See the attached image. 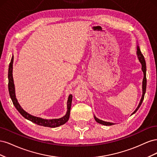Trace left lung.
Here are the masks:
<instances>
[{
    "instance_id": "8db88e82",
    "label": "left lung",
    "mask_w": 157,
    "mask_h": 157,
    "mask_svg": "<svg viewBox=\"0 0 157 157\" xmlns=\"http://www.w3.org/2000/svg\"><path fill=\"white\" fill-rule=\"evenodd\" d=\"M137 56H138V59L140 61V63H141L142 65V67H141V69L142 71H143L144 72V79H143V87H142V88H143V95H142V97H141V101L139 103L138 106H137V107L136 108V110L134 111V112L133 113L132 115H133V114H134L137 110H138V109L140 108V105H141L142 102H143V100L144 99V96H145V91H146V86H147V78H146V63H145V58H144V55L142 54V53L140 51V47L137 46ZM95 118V120H96V121L98 123H99V124H103V125H105V126H111L113 124V123H111V122H105V121H101L98 119V118H97L96 117H94Z\"/></svg>"
}]
</instances>
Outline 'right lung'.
<instances>
[{
    "instance_id": "1",
    "label": "right lung",
    "mask_w": 157,
    "mask_h": 157,
    "mask_svg": "<svg viewBox=\"0 0 157 157\" xmlns=\"http://www.w3.org/2000/svg\"><path fill=\"white\" fill-rule=\"evenodd\" d=\"M13 61V56L12 57V59L10 61V65H9V68H8V91H9V94H10V96L13 105L15 106V107L17 109V110L20 112L21 115L23 117L25 118L26 119L34 122L38 125L43 126L45 127H50V128L58 127L59 126L64 124L66 122H67L70 115L71 102H72V98H73V96L71 94L69 95L68 101H67V112L66 113V115L62 118H58V119L46 120V119H43V118H42L33 117L23 110L20 105V104L18 103L17 99L16 98L15 88H14L13 80L12 77Z\"/></svg>"
}]
</instances>
